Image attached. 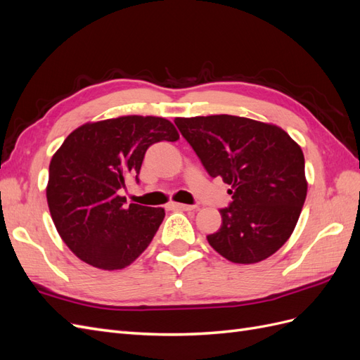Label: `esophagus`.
I'll list each match as a JSON object with an SVG mask.
<instances>
[{"label": "esophagus", "instance_id": "esophagus-1", "mask_svg": "<svg viewBox=\"0 0 360 360\" xmlns=\"http://www.w3.org/2000/svg\"><path fill=\"white\" fill-rule=\"evenodd\" d=\"M169 209L171 210H184V212H191L195 209V205H188V204H180V202H169Z\"/></svg>", "mask_w": 360, "mask_h": 360}]
</instances>
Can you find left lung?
<instances>
[{
    "mask_svg": "<svg viewBox=\"0 0 360 360\" xmlns=\"http://www.w3.org/2000/svg\"><path fill=\"white\" fill-rule=\"evenodd\" d=\"M210 177L231 189L222 225L207 236L226 259L254 264L274 255L296 226L307 198L302 148L275 124L236 115L176 118Z\"/></svg>",
    "mask_w": 360,
    "mask_h": 360,
    "instance_id": "1",
    "label": "left lung"
}]
</instances>
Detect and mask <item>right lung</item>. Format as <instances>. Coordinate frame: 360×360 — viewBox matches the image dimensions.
<instances>
[{
  "mask_svg": "<svg viewBox=\"0 0 360 360\" xmlns=\"http://www.w3.org/2000/svg\"><path fill=\"white\" fill-rule=\"evenodd\" d=\"M179 132L162 117L126 115L86 123L64 139L49 165L46 198L63 242L97 269H124L144 252L165 210L124 205L118 191L138 174L146 151Z\"/></svg>",
  "mask_w": 360,
  "mask_h": 360,
  "instance_id": "obj_1",
  "label": "right lung"
}]
</instances>
